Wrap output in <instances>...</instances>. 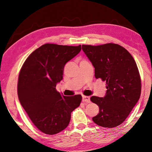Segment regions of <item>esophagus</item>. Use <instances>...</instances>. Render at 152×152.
<instances>
[{
  "label": "esophagus",
  "instance_id": "obj_1",
  "mask_svg": "<svg viewBox=\"0 0 152 152\" xmlns=\"http://www.w3.org/2000/svg\"><path fill=\"white\" fill-rule=\"evenodd\" d=\"M82 100H83V102H90V96H82Z\"/></svg>",
  "mask_w": 152,
  "mask_h": 152
}]
</instances>
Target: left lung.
<instances>
[{
    "instance_id": "8db88e82",
    "label": "left lung",
    "mask_w": 152,
    "mask_h": 152,
    "mask_svg": "<svg viewBox=\"0 0 152 152\" xmlns=\"http://www.w3.org/2000/svg\"><path fill=\"white\" fill-rule=\"evenodd\" d=\"M83 52L94 67L95 77L106 82L104 97L93 96L91 101L99 107L93 117L102 127L114 128L122 124L141 96V80L134 58L120 45H82Z\"/></svg>"
}]
</instances>
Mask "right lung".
<instances>
[{"label":"right lung","instance_id":"right-lung-1","mask_svg":"<svg viewBox=\"0 0 152 152\" xmlns=\"http://www.w3.org/2000/svg\"><path fill=\"white\" fill-rule=\"evenodd\" d=\"M78 46L46 43L23 64L18 82L21 104L33 124L47 134H56L68 126L71 113L80 105V94L65 96L56 89L64 65L80 52Z\"/></svg>","mask_w":152,"mask_h":152}]
</instances>
